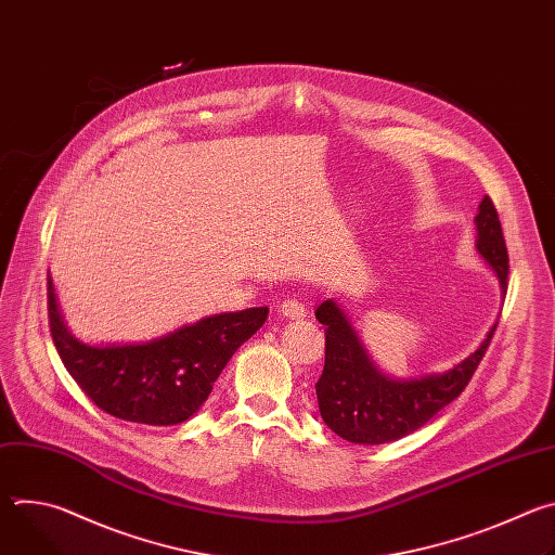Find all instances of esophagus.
I'll return each mask as SVG.
<instances>
[{
	"instance_id": "esophagus-1",
	"label": "esophagus",
	"mask_w": 555,
	"mask_h": 555,
	"mask_svg": "<svg viewBox=\"0 0 555 555\" xmlns=\"http://www.w3.org/2000/svg\"><path fill=\"white\" fill-rule=\"evenodd\" d=\"M279 311H281V315H285V319H289V321H300V319H305L307 307H305V302H300L296 298H285L279 305Z\"/></svg>"
}]
</instances>
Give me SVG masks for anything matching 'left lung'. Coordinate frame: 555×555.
Here are the masks:
<instances>
[{
	"instance_id": "8db88e82",
	"label": "left lung",
	"mask_w": 555,
	"mask_h": 555,
	"mask_svg": "<svg viewBox=\"0 0 555 555\" xmlns=\"http://www.w3.org/2000/svg\"><path fill=\"white\" fill-rule=\"evenodd\" d=\"M477 230V250L496 272L503 292H507L509 255L496 206L490 197L479 206ZM315 319L325 325V369L315 382L321 417L338 437L371 446L415 433L456 400L483 360L496 332V327H492L488 340H483L477 351L443 375L395 382L371 364L356 332L334 300H323L315 307Z\"/></svg>"
}]
</instances>
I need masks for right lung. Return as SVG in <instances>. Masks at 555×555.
Returning <instances> with one entry per match:
<instances>
[{"label":"right lung","instance_id":"right-lung-1","mask_svg":"<svg viewBox=\"0 0 555 555\" xmlns=\"http://www.w3.org/2000/svg\"><path fill=\"white\" fill-rule=\"evenodd\" d=\"M266 319L268 307H253L146 345L88 347L67 334L48 279L50 336L67 373L103 413L146 426H176L197 413L228 360Z\"/></svg>","mask_w":555,"mask_h":555}]
</instances>
